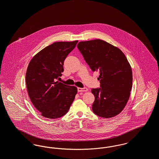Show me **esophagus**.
<instances>
[{
    "instance_id": "obj_1",
    "label": "esophagus",
    "mask_w": 159,
    "mask_h": 159,
    "mask_svg": "<svg viewBox=\"0 0 159 159\" xmlns=\"http://www.w3.org/2000/svg\"><path fill=\"white\" fill-rule=\"evenodd\" d=\"M88 88H77V91L79 92H86L88 91Z\"/></svg>"
}]
</instances>
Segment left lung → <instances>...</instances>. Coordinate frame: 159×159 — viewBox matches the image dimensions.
<instances>
[{
    "mask_svg": "<svg viewBox=\"0 0 159 159\" xmlns=\"http://www.w3.org/2000/svg\"><path fill=\"white\" fill-rule=\"evenodd\" d=\"M77 46L91 70L99 73L101 88L91 90L95 96L93 112L106 119L120 113L132 86V71L125 55L100 39L80 42Z\"/></svg>",
    "mask_w": 159,
    "mask_h": 159,
    "instance_id": "8db88e82",
    "label": "left lung"
}]
</instances>
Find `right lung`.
I'll use <instances>...</instances> for the list:
<instances>
[{
  "instance_id": "obj_1",
  "label": "right lung",
  "mask_w": 159,
  "mask_h": 159,
  "mask_svg": "<svg viewBox=\"0 0 159 159\" xmlns=\"http://www.w3.org/2000/svg\"><path fill=\"white\" fill-rule=\"evenodd\" d=\"M78 40L57 42L31 60L25 75L28 94L33 106L46 118H60L68 112L77 92L74 86L56 81L64 71V61Z\"/></svg>"
}]
</instances>
